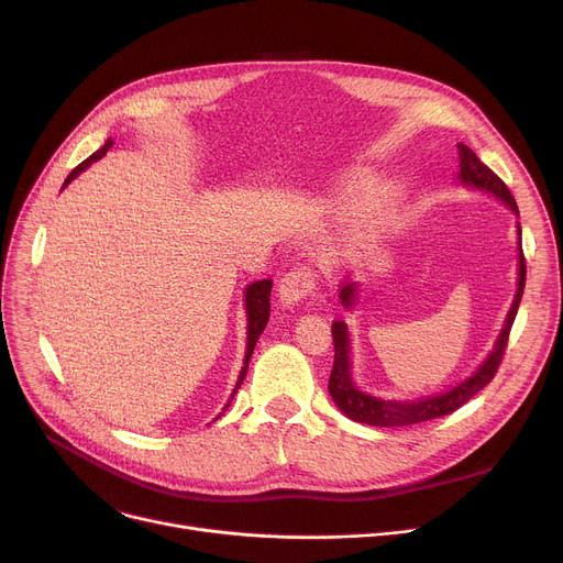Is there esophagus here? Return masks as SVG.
Listing matches in <instances>:
<instances>
[{
    "label": "esophagus",
    "instance_id": "34e87169",
    "mask_svg": "<svg viewBox=\"0 0 563 563\" xmlns=\"http://www.w3.org/2000/svg\"><path fill=\"white\" fill-rule=\"evenodd\" d=\"M312 289H314V274L308 269V266H297V269L287 272L285 278L278 283V303L283 308L297 306Z\"/></svg>",
    "mask_w": 563,
    "mask_h": 563
}]
</instances>
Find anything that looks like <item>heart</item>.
<instances>
[{
    "label": "heart",
    "instance_id": "heart-1",
    "mask_svg": "<svg viewBox=\"0 0 563 563\" xmlns=\"http://www.w3.org/2000/svg\"><path fill=\"white\" fill-rule=\"evenodd\" d=\"M376 175L372 170H356L344 183L340 202L346 210H358L365 205L363 221L358 228L361 242H374L380 232H386L397 219L399 207L406 198V187L401 183H388L374 191ZM375 196L372 197L371 194Z\"/></svg>",
    "mask_w": 563,
    "mask_h": 563
}]
</instances>
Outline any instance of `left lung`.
I'll return each mask as SVG.
<instances>
[{"label":"left lung","mask_w":563,"mask_h":563,"mask_svg":"<svg viewBox=\"0 0 563 563\" xmlns=\"http://www.w3.org/2000/svg\"><path fill=\"white\" fill-rule=\"evenodd\" d=\"M459 175L456 180L463 187L484 191L499 202H505L509 210L518 217V205L507 189V185L499 180V177L470 151L465 143H459ZM518 228V287L514 294V303L507 312L505 327H501L493 349L486 353V358L479 363V367L459 380L456 386H452L445 393L438 395H427V397H416V399H388V397H376L365 390H361L353 380L351 374V338H349V327L344 321H333L331 333H333V344H335V361L329 378V393L335 401V406L344 412V416L353 422L369 424V427H410L418 422H427L433 418L450 416L456 408H461L465 401L475 397L484 386H488L490 378L495 376L501 353H505L509 331L514 327V319L522 299V289H525V257H522V230L520 223L516 221ZM361 297V285L358 283H349L340 289V303L344 310H353L358 303Z\"/></svg>","instance_id":"8db88e82"}]
</instances>
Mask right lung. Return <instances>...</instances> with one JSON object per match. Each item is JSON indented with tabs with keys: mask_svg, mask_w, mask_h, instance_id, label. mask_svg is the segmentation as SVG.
I'll return each instance as SVG.
<instances>
[{
	"mask_svg": "<svg viewBox=\"0 0 563 563\" xmlns=\"http://www.w3.org/2000/svg\"><path fill=\"white\" fill-rule=\"evenodd\" d=\"M113 145V139H107V143L100 147V151H96L91 157L88 159H84L68 177H66V183H64V187H68L75 177L79 175V173H84L88 166H91L93 162H98V159H102L107 153H109V147ZM272 280H257V283H251L249 287H246V291H244V306H246V321H249V327H246V356H244V367H242V372H240V378H236V386H234V390H232V395H230V399L236 395V390H240V386L244 383V378H246V372H249V361H251V356H253V349H255V344H257V340H260V335H262V331H264V327H266V321H269V297H272ZM230 399H228V404H225V408L230 406ZM223 408V410H225ZM221 418V416H219Z\"/></svg>",
	"mask_w": 563,
	"mask_h": 563,
	"instance_id": "obj_1",
	"label": "right lung"
}]
</instances>
